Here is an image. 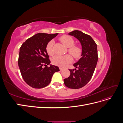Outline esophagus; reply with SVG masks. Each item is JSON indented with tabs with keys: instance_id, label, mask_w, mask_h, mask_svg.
<instances>
[{
	"instance_id": "34e87169",
	"label": "esophagus",
	"mask_w": 123,
	"mask_h": 123,
	"mask_svg": "<svg viewBox=\"0 0 123 123\" xmlns=\"http://www.w3.org/2000/svg\"><path fill=\"white\" fill-rule=\"evenodd\" d=\"M59 70H60L61 71H62V70H64V68H62V67H59Z\"/></svg>"
}]
</instances>
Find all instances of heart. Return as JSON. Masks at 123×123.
Instances as JSON below:
<instances>
[{"instance_id": "heart-1", "label": "heart", "mask_w": 123, "mask_h": 123, "mask_svg": "<svg viewBox=\"0 0 123 123\" xmlns=\"http://www.w3.org/2000/svg\"><path fill=\"white\" fill-rule=\"evenodd\" d=\"M60 40L62 43L67 47L69 48L68 49L69 53L71 54L73 56L77 58L80 57L81 54V49L80 48L77 46H73L74 44V40L68 35H64L60 38ZM54 42L52 40L49 42L46 46V51L47 53L49 55H53L54 54L53 46ZM73 58L70 55H66L64 56L57 55L54 56L52 60L53 64L61 67H64L72 62Z\"/></svg>"}]
</instances>
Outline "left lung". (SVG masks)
<instances>
[{
	"label": "left lung",
	"mask_w": 123,
	"mask_h": 123,
	"mask_svg": "<svg viewBox=\"0 0 123 123\" xmlns=\"http://www.w3.org/2000/svg\"><path fill=\"white\" fill-rule=\"evenodd\" d=\"M80 41L81 46V58L69 69V77L64 80L66 86L71 89H80L86 85L93 74L98 61L97 45L91 37L79 30L70 32Z\"/></svg>",
	"instance_id": "1"
}]
</instances>
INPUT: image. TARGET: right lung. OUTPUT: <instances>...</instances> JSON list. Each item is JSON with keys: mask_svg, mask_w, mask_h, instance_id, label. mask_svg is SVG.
I'll return each instance as SVG.
<instances>
[{"mask_svg": "<svg viewBox=\"0 0 123 123\" xmlns=\"http://www.w3.org/2000/svg\"><path fill=\"white\" fill-rule=\"evenodd\" d=\"M58 33L49 34L37 33L25 41L19 49L18 66L24 80L32 88L40 89L49 85L57 66L50 65L46 46ZM43 65H45L43 68Z\"/></svg>", "mask_w": 123, "mask_h": 123, "instance_id": "add662e5", "label": "right lung"}]
</instances>
